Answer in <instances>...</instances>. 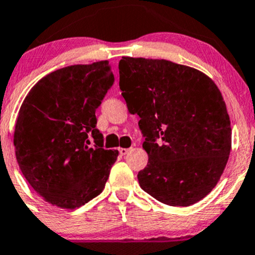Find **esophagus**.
I'll return each mask as SVG.
<instances>
[{
  "label": "esophagus",
  "mask_w": 255,
  "mask_h": 255,
  "mask_svg": "<svg viewBox=\"0 0 255 255\" xmlns=\"http://www.w3.org/2000/svg\"><path fill=\"white\" fill-rule=\"evenodd\" d=\"M128 151H129V149H125V147H120V149H119V152H120V155H122V156L127 155V153H128Z\"/></svg>",
  "instance_id": "34e87169"
}]
</instances>
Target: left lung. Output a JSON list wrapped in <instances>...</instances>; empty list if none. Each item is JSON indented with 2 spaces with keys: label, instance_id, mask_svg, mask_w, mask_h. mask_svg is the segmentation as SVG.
Listing matches in <instances>:
<instances>
[{
  "label": "left lung",
  "instance_id": "1",
  "mask_svg": "<svg viewBox=\"0 0 255 255\" xmlns=\"http://www.w3.org/2000/svg\"><path fill=\"white\" fill-rule=\"evenodd\" d=\"M120 88L149 155L140 187L168 206L202 200L222 177L231 150L226 105L205 74L164 59L122 57Z\"/></svg>",
  "mask_w": 255,
  "mask_h": 255
}]
</instances>
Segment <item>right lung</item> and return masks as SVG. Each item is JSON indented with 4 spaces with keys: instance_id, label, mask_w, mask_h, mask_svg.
<instances>
[{
    "instance_id": "right-lung-1",
    "label": "right lung",
    "mask_w": 255,
    "mask_h": 255,
    "mask_svg": "<svg viewBox=\"0 0 255 255\" xmlns=\"http://www.w3.org/2000/svg\"><path fill=\"white\" fill-rule=\"evenodd\" d=\"M114 82L108 60L71 65L41 78L25 98L14 130L16 161L47 202L78 208L104 189L119 151L104 149L96 110Z\"/></svg>"
}]
</instances>
